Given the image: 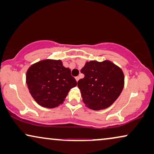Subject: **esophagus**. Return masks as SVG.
<instances>
[{"mask_svg":"<svg viewBox=\"0 0 154 154\" xmlns=\"http://www.w3.org/2000/svg\"><path fill=\"white\" fill-rule=\"evenodd\" d=\"M75 80H76V81L78 82V81H79V76H76V77L75 78Z\"/></svg>","mask_w":154,"mask_h":154,"instance_id":"34e87169","label":"esophagus"}]
</instances>
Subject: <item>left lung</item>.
Returning <instances> with one entry per match:
<instances>
[{
  "label": "left lung",
  "instance_id": "8db88e82",
  "mask_svg": "<svg viewBox=\"0 0 154 154\" xmlns=\"http://www.w3.org/2000/svg\"><path fill=\"white\" fill-rule=\"evenodd\" d=\"M81 73L85 77L78 81V87L84 104L93 110L108 108L123 89V71L109 60L86 62Z\"/></svg>",
  "mask_w": 154,
  "mask_h": 154
}]
</instances>
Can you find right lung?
I'll list each match as a JSON object with an SVG mask.
<instances>
[{"mask_svg": "<svg viewBox=\"0 0 154 154\" xmlns=\"http://www.w3.org/2000/svg\"><path fill=\"white\" fill-rule=\"evenodd\" d=\"M26 83L35 102L46 108L63 104L71 88L77 85L70 69L61 60H45L35 63L26 72Z\"/></svg>", "mask_w": 154, "mask_h": 154, "instance_id": "obj_1", "label": "right lung"}]
</instances>
